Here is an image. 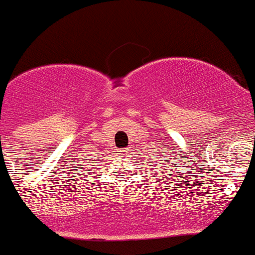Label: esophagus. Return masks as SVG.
Wrapping results in <instances>:
<instances>
[{
  "label": "esophagus",
  "mask_w": 255,
  "mask_h": 255,
  "mask_svg": "<svg viewBox=\"0 0 255 255\" xmlns=\"http://www.w3.org/2000/svg\"><path fill=\"white\" fill-rule=\"evenodd\" d=\"M118 154L122 156H128V153H129V150L128 149H118Z\"/></svg>",
  "instance_id": "1"
}]
</instances>
